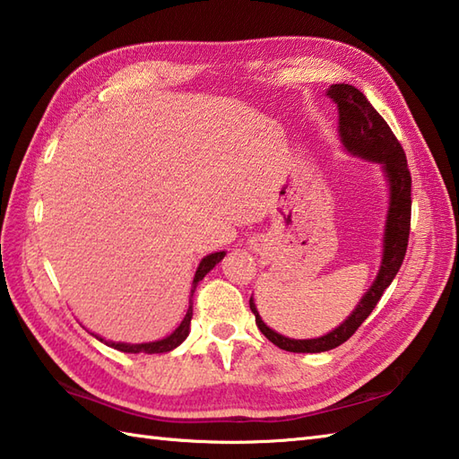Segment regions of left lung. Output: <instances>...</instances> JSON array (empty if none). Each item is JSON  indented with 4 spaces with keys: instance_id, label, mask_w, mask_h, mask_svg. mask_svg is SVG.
<instances>
[{
    "instance_id": "1",
    "label": "left lung",
    "mask_w": 459,
    "mask_h": 459,
    "mask_svg": "<svg viewBox=\"0 0 459 459\" xmlns=\"http://www.w3.org/2000/svg\"><path fill=\"white\" fill-rule=\"evenodd\" d=\"M339 107V133L344 148L349 152L367 158L372 162H380L385 166V172L390 182V208L385 231V255H382V265L378 271L377 281L362 297L359 307L354 308L352 315L341 326H336L329 334L321 339L295 341L287 336L271 331L269 326L261 321L254 301L249 299V308L255 315V323L259 331L267 339L277 344L279 349L289 352H325L336 349L344 341L357 333L359 326L367 321V316L374 311V307L385 295L386 287L396 277L398 269L404 261L408 238H410V216H412V176L406 162L404 148L398 143V138L392 133L386 120L382 118L367 97L352 85H333L326 92Z\"/></svg>"
}]
</instances>
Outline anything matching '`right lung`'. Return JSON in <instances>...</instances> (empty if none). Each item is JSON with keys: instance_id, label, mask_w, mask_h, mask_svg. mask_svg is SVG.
I'll list each match as a JSON object with an SVG mask.
<instances>
[{"instance_id": "add662e5", "label": "right lung", "mask_w": 459, "mask_h": 459, "mask_svg": "<svg viewBox=\"0 0 459 459\" xmlns=\"http://www.w3.org/2000/svg\"><path fill=\"white\" fill-rule=\"evenodd\" d=\"M223 255H226V251H218V254H212V255H208V257H204L202 259V264H200V267H198V271H195V275H194V289H195V285H198L202 279H204V275L208 273L210 269H213L216 267V264H220V261L223 259ZM192 289V291H194ZM190 321H192V303H190V308H188V313H186V316H184V321L180 323V326H178V329L170 334V336H166V339H162V341H156V342H143V344H126V342H107L108 347H112V349H117V351H120V352H144V354H154V352H170L172 349H176L178 344H182V341L186 339V336H188V333H190ZM99 339V336H97ZM99 341H102V339H99Z\"/></svg>"}]
</instances>
